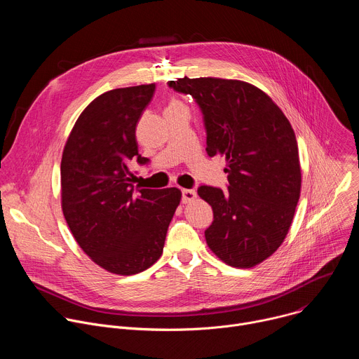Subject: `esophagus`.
<instances>
[{
	"mask_svg": "<svg viewBox=\"0 0 359 359\" xmlns=\"http://www.w3.org/2000/svg\"><path fill=\"white\" fill-rule=\"evenodd\" d=\"M196 197H197V193H196L194 190H190V189H183V190H182V201H183L184 204L193 201Z\"/></svg>",
	"mask_w": 359,
	"mask_h": 359,
	"instance_id": "esophagus-1",
	"label": "esophagus"
}]
</instances>
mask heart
I'll return each mask as SVG.
<instances>
[{
	"label": "heart",
	"instance_id": "heart-1",
	"mask_svg": "<svg viewBox=\"0 0 359 359\" xmlns=\"http://www.w3.org/2000/svg\"><path fill=\"white\" fill-rule=\"evenodd\" d=\"M168 108H184V105L182 104V102H179V100H172Z\"/></svg>",
	"mask_w": 359,
	"mask_h": 359
}]
</instances>
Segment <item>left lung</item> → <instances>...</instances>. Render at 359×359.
<instances>
[{"label": "left lung", "instance_id": "left-lung-1", "mask_svg": "<svg viewBox=\"0 0 359 359\" xmlns=\"http://www.w3.org/2000/svg\"><path fill=\"white\" fill-rule=\"evenodd\" d=\"M169 85L191 95L201 108L209 156L226 158L227 191L212 186L197 190L215 215L204 231L208 245L231 267H255L283 244L299 198L292 126L276 102L248 82L184 76Z\"/></svg>", "mask_w": 359, "mask_h": 359}]
</instances>
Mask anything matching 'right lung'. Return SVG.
<instances>
[{
	"instance_id": "right-lung-1",
	"label": "right lung",
	"mask_w": 359,
	"mask_h": 359,
	"mask_svg": "<svg viewBox=\"0 0 359 359\" xmlns=\"http://www.w3.org/2000/svg\"><path fill=\"white\" fill-rule=\"evenodd\" d=\"M156 85L108 90L76 119L62 151L61 206L67 224L88 257L118 276L155 264L180 204L177 187L139 189L129 165L139 155L136 125Z\"/></svg>"
}]
</instances>
